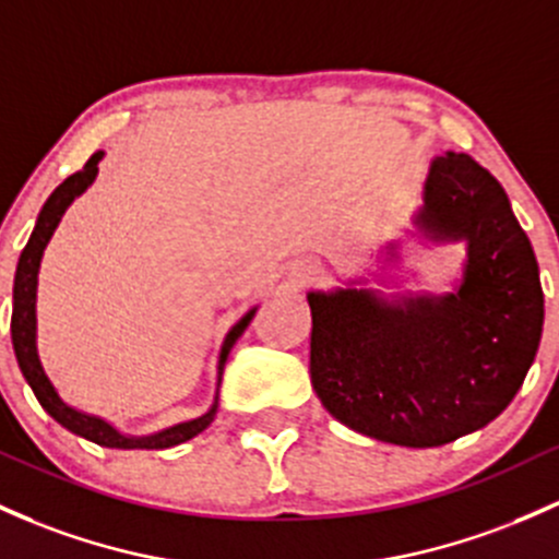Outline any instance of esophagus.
<instances>
[{
	"mask_svg": "<svg viewBox=\"0 0 559 559\" xmlns=\"http://www.w3.org/2000/svg\"><path fill=\"white\" fill-rule=\"evenodd\" d=\"M320 274H322L320 263L311 261V258H304V261L298 263V282H301V285H306V282H314Z\"/></svg>",
	"mask_w": 559,
	"mask_h": 559,
	"instance_id": "34e87169",
	"label": "esophagus"
}]
</instances>
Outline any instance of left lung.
Returning <instances> with one entry per match:
<instances>
[{
    "label": "left lung",
    "mask_w": 559,
    "mask_h": 559,
    "mask_svg": "<svg viewBox=\"0 0 559 559\" xmlns=\"http://www.w3.org/2000/svg\"><path fill=\"white\" fill-rule=\"evenodd\" d=\"M416 226L431 242H466L459 290L394 304L365 287L309 293V370L349 429L437 448L514 400L542 341L544 290L507 191L469 154L431 162Z\"/></svg>",
    "instance_id": "obj_1"
}]
</instances>
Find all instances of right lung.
<instances>
[{"instance_id":"1","label":"right lung","mask_w":559,"mask_h":559,"mask_svg":"<svg viewBox=\"0 0 559 559\" xmlns=\"http://www.w3.org/2000/svg\"><path fill=\"white\" fill-rule=\"evenodd\" d=\"M104 159V152H95L93 157L87 159V165L82 167L80 173L69 176L66 181L58 186L56 191L50 194V200L45 202L41 207L37 226H34L32 237H28L26 248H23L21 258H17V269H15V285H13V320H10V333H13V349H15V359L17 368H21L23 378L32 386L34 397L39 400V405L56 418L58 424L66 426L74 435L85 437V440L95 442V445L104 448H119V450H162V448H173L181 445V442L191 440L200 431H205L210 421L215 418V411H218V394H215L213 407L205 413V416L194 418V421L186 424H176L170 429H162L157 435L148 437H128L122 431H117L109 421L98 416H90V413L76 411V407L66 405V402L58 397L56 386L47 378L45 368L39 362L37 354V274H39V263H41V253H45L47 242H50L52 231L56 226L61 224L66 207L87 189L90 183L95 181L98 176V162ZM255 317V309H250L242 320L234 325L229 333H226L224 346H221V357H218V383L221 376H224V365L226 357H229L231 346L237 344L239 335L245 333V328L250 325V320Z\"/></svg>"}]
</instances>
